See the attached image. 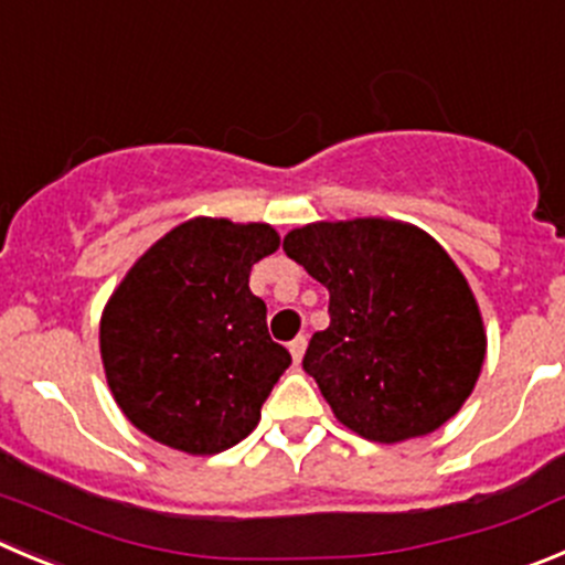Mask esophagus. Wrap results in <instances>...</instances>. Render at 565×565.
Segmentation results:
<instances>
[{"mask_svg":"<svg viewBox=\"0 0 565 565\" xmlns=\"http://www.w3.org/2000/svg\"><path fill=\"white\" fill-rule=\"evenodd\" d=\"M303 351H307V337H295V340L289 342V354H292L295 365H300V360H303Z\"/></svg>","mask_w":565,"mask_h":565,"instance_id":"34e87169","label":"esophagus"}]
</instances>
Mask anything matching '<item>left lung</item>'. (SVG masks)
Instances as JSON below:
<instances>
[{"instance_id":"1","label":"left lung","mask_w":565,"mask_h":565,"mask_svg":"<svg viewBox=\"0 0 565 565\" xmlns=\"http://www.w3.org/2000/svg\"><path fill=\"white\" fill-rule=\"evenodd\" d=\"M284 250L329 289V329L303 371L337 420L376 443L429 435L460 413L484 362L466 276L426 231L382 217L312 223Z\"/></svg>"}]
</instances>
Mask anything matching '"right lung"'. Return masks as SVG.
I'll return each mask as SVG.
<instances>
[{"label":"right lung","instance_id":"1","mask_svg":"<svg viewBox=\"0 0 565 565\" xmlns=\"http://www.w3.org/2000/svg\"><path fill=\"white\" fill-rule=\"evenodd\" d=\"M278 242L265 223L194 217L130 267L99 320V354L136 429L186 455H217L256 429L292 365L247 284Z\"/></svg>","mask_w":565,"mask_h":565}]
</instances>
